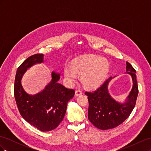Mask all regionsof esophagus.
<instances>
[{
	"label": "esophagus",
	"instance_id": "34e87169",
	"mask_svg": "<svg viewBox=\"0 0 151 151\" xmlns=\"http://www.w3.org/2000/svg\"><path fill=\"white\" fill-rule=\"evenodd\" d=\"M82 94H83V92L81 90H77L76 91V93H75V95L76 96H79L81 95Z\"/></svg>",
	"mask_w": 151,
	"mask_h": 151
}]
</instances>
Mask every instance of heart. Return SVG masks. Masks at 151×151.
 <instances>
[{
  "mask_svg": "<svg viewBox=\"0 0 151 151\" xmlns=\"http://www.w3.org/2000/svg\"><path fill=\"white\" fill-rule=\"evenodd\" d=\"M109 72V63L106 58L94 55L77 58L70 63V67L64 68L65 77L68 83H72L77 74L81 75L83 84L88 88H93L101 85L106 79Z\"/></svg>",
  "mask_w": 151,
  "mask_h": 151,
  "instance_id": "heart-1",
  "label": "heart"
}]
</instances>
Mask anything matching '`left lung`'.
<instances>
[{
	"label": "left lung",
	"mask_w": 151,
	"mask_h": 151,
	"mask_svg": "<svg viewBox=\"0 0 151 151\" xmlns=\"http://www.w3.org/2000/svg\"><path fill=\"white\" fill-rule=\"evenodd\" d=\"M126 63L127 73L130 75L133 86L124 101H117L109 93L108 84L114 77H109L94 91L85 93L89 101L88 119L99 129H111L120 125L135 107L139 93L135 70L129 62Z\"/></svg>",
	"instance_id": "obj_1"
}]
</instances>
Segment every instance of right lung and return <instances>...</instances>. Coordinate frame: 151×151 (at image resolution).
Listing matches in <instances>:
<instances>
[{
    "label": "right lung",
    "mask_w": 151,
    "mask_h": 151,
    "mask_svg": "<svg viewBox=\"0 0 151 151\" xmlns=\"http://www.w3.org/2000/svg\"><path fill=\"white\" fill-rule=\"evenodd\" d=\"M43 54L33 55L17 68L14 82V97L22 117L29 124L42 132L54 130L63 120L67 103L74 97L75 91L58 83L59 73L52 71V80L41 92L27 93L21 79L28 68L44 62Z\"/></svg>",
    "instance_id": "right-lung-1"
}]
</instances>
